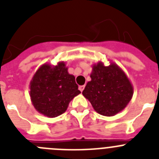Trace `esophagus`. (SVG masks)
<instances>
[{
  "label": "esophagus",
  "mask_w": 159,
  "mask_h": 159,
  "mask_svg": "<svg viewBox=\"0 0 159 159\" xmlns=\"http://www.w3.org/2000/svg\"><path fill=\"white\" fill-rule=\"evenodd\" d=\"M84 88H85V86H84V85H81V86H79V90H80L81 92H82L83 91H84Z\"/></svg>",
  "instance_id": "1"
}]
</instances>
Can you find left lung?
Returning a JSON list of instances; mask_svg holds the SVG:
<instances>
[{"label":"left lung","instance_id":"8db88e82","mask_svg":"<svg viewBox=\"0 0 159 159\" xmlns=\"http://www.w3.org/2000/svg\"><path fill=\"white\" fill-rule=\"evenodd\" d=\"M92 80L82 94L94 110L104 116H113L124 109L131 99L134 88L124 71L115 63L104 66L99 61L92 65Z\"/></svg>","mask_w":159,"mask_h":159}]
</instances>
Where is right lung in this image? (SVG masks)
I'll use <instances>...</instances> for the list:
<instances>
[{
  "instance_id": "add662e5",
  "label": "right lung",
  "mask_w": 159,
  "mask_h": 159,
  "mask_svg": "<svg viewBox=\"0 0 159 159\" xmlns=\"http://www.w3.org/2000/svg\"><path fill=\"white\" fill-rule=\"evenodd\" d=\"M29 88L35 109L49 118L64 113L70 101L80 93L75 76L68 73L64 61L56 66H40L32 77Z\"/></svg>"
}]
</instances>
